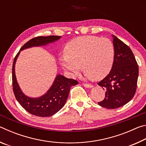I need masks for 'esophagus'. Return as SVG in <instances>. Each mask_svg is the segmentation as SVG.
I'll use <instances>...</instances> for the list:
<instances>
[{
  "label": "esophagus",
  "instance_id": "esophagus-1",
  "mask_svg": "<svg viewBox=\"0 0 146 146\" xmlns=\"http://www.w3.org/2000/svg\"><path fill=\"white\" fill-rule=\"evenodd\" d=\"M83 86H84L85 88H91L93 87V86L91 84H83Z\"/></svg>",
  "mask_w": 146,
  "mask_h": 146
}]
</instances>
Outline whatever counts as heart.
<instances>
[{
	"label": "heart",
	"mask_w": 146,
	"mask_h": 146,
	"mask_svg": "<svg viewBox=\"0 0 146 146\" xmlns=\"http://www.w3.org/2000/svg\"><path fill=\"white\" fill-rule=\"evenodd\" d=\"M64 55L59 58V62L69 75H76L81 65L86 78L101 79L111 69L115 49L110 39L86 35L66 44Z\"/></svg>",
	"instance_id": "heart-1"
}]
</instances>
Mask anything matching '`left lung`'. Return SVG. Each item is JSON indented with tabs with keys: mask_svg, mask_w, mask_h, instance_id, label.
Instances as JSON below:
<instances>
[{
	"mask_svg": "<svg viewBox=\"0 0 146 146\" xmlns=\"http://www.w3.org/2000/svg\"><path fill=\"white\" fill-rule=\"evenodd\" d=\"M115 49L111 70L98 83L105 90V98L98 105L116 109L126 104L134 97L137 87L138 66L131 49L113 35Z\"/></svg>",
	"mask_w": 146,
	"mask_h": 146,
	"instance_id": "1",
	"label": "left lung"
}]
</instances>
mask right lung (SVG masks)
<instances>
[{
	"mask_svg": "<svg viewBox=\"0 0 146 146\" xmlns=\"http://www.w3.org/2000/svg\"><path fill=\"white\" fill-rule=\"evenodd\" d=\"M60 38V36L55 35L35 37L27 42L22 47L14 58L12 68V83L14 95L24 110L37 117H50L60 110L67 100L71 88L73 86L78 84V82L74 79L66 78L62 75H57L52 86L46 94L38 98L28 97L23 93L17 83L15 71L17 59L20 51L23 49L34 46H46L48 44L54 42Z\"/></svg>",
	"mask_w": 146,
	"mask_h": 146,
	"instance_id": "obj_1",
	"label": "right lung"
}]
</instances>
